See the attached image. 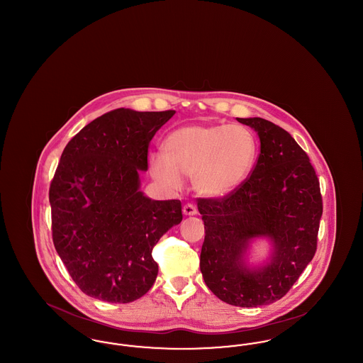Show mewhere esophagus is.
I'll return each mask as SVG.
<instances>
[{
    "label": "esophagus",
    "mask_w": 363,
    "mask_h": 363,
    "mask_svg": "<svg viewBox=\"0 0 363 363\" xmlns=\"http://www.w3.org/2000/svg\"><path fill=\"white\" fill-rule=\"evenodd\" d=\"M182 211L188 216H193V215L197 213V208H196V206H193V204H185L184 208H182Z\"/></svg>",
    "instance_id": "esophagus-1"
}]
</instances>
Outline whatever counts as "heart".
I'll list each match as a JSON object with an SVG mask.
<instances>
[{"instance_id":"obj_1","label":"heart","mask_w":363,"mask_h":363,"mask_svg":"<svg viewBox=\"0 0 363 363\" xmlns=\"http://www.w3.org/2000/svg\"><path fill=\"white\" fill-rule=\"evenodd\" d=\"M256 156V138L243 125H189L166 138L164 154L151 156L150 170L170 189H181L185 175L200 194L223 197L246 179Z\"/></svg>"}]
</instances>
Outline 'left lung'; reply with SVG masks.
Instances as JSON below:
<instances>
[{
    "mask_svg": "<svg viewBox=\"0 0 363 363\" xmlns=\"http://www.w3.org/2000/svg\"><path fill=\"white\" fill-rule=\"evenodd\" d=\"M259 138L250 175L223 197L199 199L206 238L200 269L208 289L234 306L272 303L290 291L315 255L323 197L308 154L289 132L264 118H237ZM268 235L272 262L247 270L241 256L248 241Z\"/></svg>",
    "mask_w": 363,
    "mask_h": 363,
    "instance_id": "left-lung-1",
    "label": "left lung"
}]
</instances>
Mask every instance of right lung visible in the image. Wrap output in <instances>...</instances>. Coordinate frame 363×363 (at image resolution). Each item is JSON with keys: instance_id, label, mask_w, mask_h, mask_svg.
Listing matches in <instances>:
<instances>
[{"instance_id": "obj_1", "label": "right lung", "mask_w": 363, "mask_h": 363, "mask_svg": "<svg viewBox=\"0 0 363 363\" xmlns=\"http://www.w3.org/2000/svg\"><path fill=\"white\" fill-rule=\"evenodd\" d=\"M175 114L116 108L67 144L49 200L57 253L73 281L96 299L128 303L157 275L152 249L182 220L179 200L155 201L138 190L156 132Z\"/></svg>"}]
</instances>
